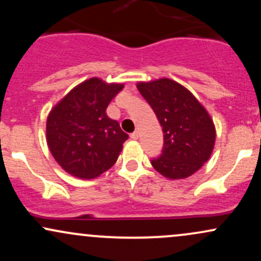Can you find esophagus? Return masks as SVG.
Masks as SVG:
<instances>
[{
  "label": "esophagus",
  "mask_w": 261,
  "mask_h": 261,
  "mask_svg": "<svg viewBox=\"0 0 261 261\" xmlns=\"http://www.w3.org/2000/svg\"><path fill=\"white\" fill-rule=\"evenodd\" d=\"M130 139L131 140H139V133H137V131H135V133L130 135Z\"/></svg>",
  "instance_id": "1"
}]
</instances>
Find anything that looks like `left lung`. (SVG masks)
I'll return each mask as SVG.
<instances>
[{
	"mask_svg": "<svg viewBox=\"0 0 261 261\" xmlns=\"http://www.w3.org/2000/svg\"><path fill=\"white\" fill-rule=\"evenodd\" d=\"M136 87L163 130V151L152 160L153 168L173 180L193 175L214 151L216 127L211 115L193 93L170 79L139 82Z\"/></svg>",
	"mask_w": 261,
	"mask_h": 261,
	"instance_id": "8db88e82",
	"label": "left lung"
}]
</instances>
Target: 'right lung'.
<instances>
[{"label": "right lung", "mask_w": 261, "mask_h": 261, "mask_svg": "<svg viewBox=\"0 0 261 261\" xmlns=\"http://www.w3.org/2000/svg\"><path fill=\"white\" fill-rule=\"evenodd\" d=\"M122 88V83L92 77L71 89L50 110L47 147L68 174L94 179L118 161L128 136L107 115V108Z\"/></svg>", "instance_id": "right-lung-1"}]
</instances>
